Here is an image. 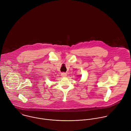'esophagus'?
Returning a JSON list of instances; mask_svg holds the SVG:
<instances>
[{
	"label": "esophagus",
	"mask_w": 131,
	"mask_h": 131,
	"mask_svg": "<svg viewBox=\"0 0 131 131\" xmlns=\"http://www.w3.org/2000/svg\"><path fill=\"white\" fill-rule=\"evenodd\" d=\"M61 76H62V77H65L67 76V73H65V72H62V73H61Z\"/></svg>",
	"instance_id": "34e87169"
}]
</instances>
